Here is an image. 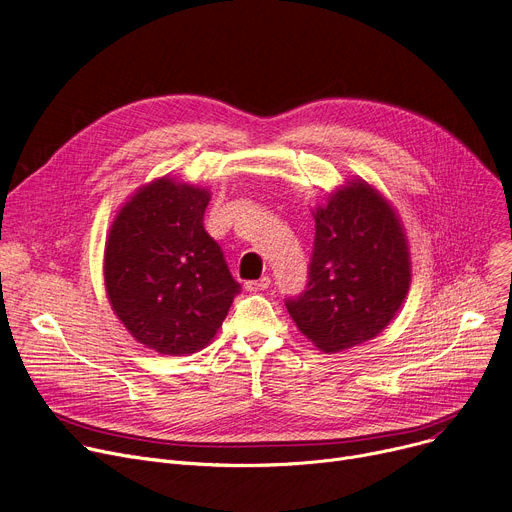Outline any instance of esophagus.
Wrapping results in <instances>:
<instances>
[{"label":"esophagus","mask_w":512,"mask_h":512,"mask_svg":"<svg viewBox=\"0 0 512 512\" xmlns=\"http://www.w3.org/2000/svg\"><path fill=\"white\" fill-rule=\"evenodd\" d=\"M271 285V279L269 277H260V279H256V281H248L246 283V289L248 291H262V289H266Z\"/></svg>","instance_id":"obj_1"}]
</instances>
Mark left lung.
Returning a JSON list of instances; mask_svg holds the SVG:
<instances>
[{"instance_id":"8db88e82","label":"left lung","mask_w":512,"mask_h":512,"mask_svg":"<svg viewBox=\"0 0 512 512\" xmlns=\"http://www.w3.org/2000/svg\"><path fill=\"white\" fill-rule=\"evenodd\" d=\"M316 233L308 285L285 300L298 329L323 352L381 333L410 287V252L400 216L367 181L352 179L312 212Z\"/></svg>"}]
</instances>
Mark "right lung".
<instances>
[{
  "label": "right lung",
  "instance_id": "1",
  "mask_svg": "<svg viewBox=\"0 0 512 512\" xmlns=\"http://www.w3.org/2000/svg\"><path fill=\"white\" fill-rule=\"evenodd\" d=\"M208 202L204 187L156 179L118 210L106 239L110 306L139 344L164 356L206 348L241 289L204 229Z\"/></svg>",
  "mask_w": 512,
  "mask_h": 512
}]
</instances>
